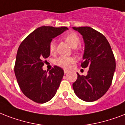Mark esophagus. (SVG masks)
<instances>
[{
	"label": "esophagus",
	"mask_w": 125,
	"mask_h": 125,
	"mask_svg": "<svg viewBox=\"0 0 125 125\" xmlns=\"http://www.w3.org/2000/svg\"><path fill=\"white\" fill-rule=\"evenodd\" d=\"M69 72V71L68 70H66V69H64V73L65 74H67V73Z\"/></svg>",
	"instance_id": "1"
}]
</instances>
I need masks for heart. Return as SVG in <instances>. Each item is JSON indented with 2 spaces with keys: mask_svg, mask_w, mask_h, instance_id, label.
<instances>
[{
  "mask_svg": "<svg viewBox=\"0 0 125 125\" xmlns=\"http://www.w3.org/2000/svg\"><path fill=\"white\" fill-rule=\"evenodd\" d=\"M64 39L65 42L72 48H76L80 42L78 36L74 33H69L67 34L66 36H65ZM55 51H56V42L53 40L49 45V51L51 54H53L55 52ZM74 62H75V59L73 57L60 56L54 60L55 65L64 69L69 68L71 65L74 63Z\"/></svg>",
  "mask_w": 125,
  "mask_h": 125,
  "instance_id": "obj_1",
  "label": "heart"
}]
</instances>
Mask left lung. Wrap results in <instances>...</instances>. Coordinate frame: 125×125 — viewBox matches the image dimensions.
Returning <instances> with one entry per match:
<instances>
[{
	"mask_svg": "<svg viewBox=\"0 0 125 125\" xmlns=\"http://www.w3.org/2000/svg\"><path fill=\"white\" fill-rule=\"evenodd\" d=\"M84 42L81 66L88 67L86 76L77 73L73 83L74 93L81 100L93 102L102 97L110 87L115 70V60L110 43L105 36L91 27H73Z\"/></svg>",
	"mask_w": 125,
	"mask_h": 125,
	"instance_id": "8db88e82",
	"label": "left lung"
}]
</instances>
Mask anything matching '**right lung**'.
Wrapping results in <instances>:
<instances>
[{"mask_svg": "<svg viewBox=\"0 0 125 125\" xmlns=\"http://www.w3.org/2000/svg\"><path fill=\"white\" fill-rule=\"evenodd\" d=\"M67 30L65 26H41L19 47L14 68L17 80L24 95L36 103L43 104L51 100L60 85L64 74L62 69L54 66L47 73L42 67L44 59L50 56V43Z\"/></svg>", "mask_w": 125, "mask_h": 125, "instance_id": "obj_1", "label": "right lung"}]
</instances>
